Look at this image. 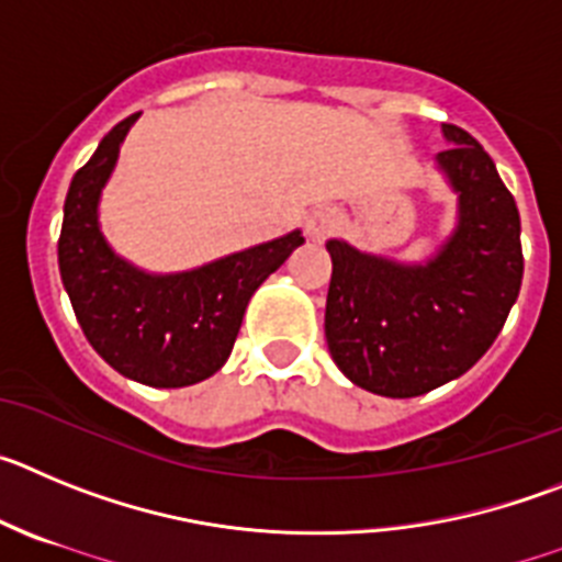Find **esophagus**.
I'll use <instances>...</instances> for the list:
<instances>
[{"label":"esophagus","mask_w":562,"mask_h":562,"mask_svg":"<svg viewBox=\"0 0 562 562\" xmlns=\"http://www.w3.org/2000/svg\"><path fill=\"white\" fill-rule=\"evenodd\" d=\"M336 226H338V212L330 210V206H318V210H313L311 215H307V235L316 237V240L330 235Z\"/></svg>","instance_id":"34e87169"}]
</instances>
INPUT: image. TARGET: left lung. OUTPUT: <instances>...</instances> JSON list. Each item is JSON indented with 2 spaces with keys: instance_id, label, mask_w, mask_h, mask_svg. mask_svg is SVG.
<instances>
[{
  "instance_id": "8db88e82",
  "label": "left lung",
  "mask_w": 562,
  "mask_h": 562,
  "mask_svg": "<svg viewBox=\"0 0 562 562\" xmlns=\"http://www.w3.org/2000/svg\"><path fill=\"white\" fill-rule=\"evenodd\" d=\"M442 131L451 145L437 159L459 193V229L428 266L327 244V347L356 386L383 397H417L464 375L498 338L524 277L513 193L468 131Z\"/></svg>"
}]
</instances>
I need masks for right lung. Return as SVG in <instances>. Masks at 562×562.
Listing matches in <instances>:
<instances>
[{
    "mask_svg": "<svg viewBox=\"0 0 562 562\" xmlns=\"http://www.w3.org/2000/svg\"><path fill=\"white\" fill-rule=\"evenodd\" d=\"M136 117L114 125L75 173L64 204L58 269L80 330L105 363L148 386L179 389L224 367L251 293L305 237L291 232L187 274L150 277L131 269L100 235L98 199Z\"/></svg>",
    "mask_w": 562,
    "mask_h": 562,
    "instance_id": "add662e5",
    "label": "right lung"
}]
</instances>
